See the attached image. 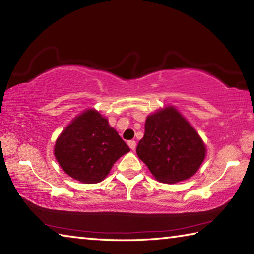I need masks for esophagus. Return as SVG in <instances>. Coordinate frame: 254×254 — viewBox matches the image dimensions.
<instances>
[{
  "mask_svg": "<svg viewBox=\"0 0 254 254\" xmlns=\"http://www.w3.org/2000/svg\"><path fill=\"white\" fill-rule=\"evenodd\" d=\"M127 144H128V147H130V149H131V150H135V147H136V142H135L134 140H131V141H128Z\"/></svg>",
  "mask_w": 254,
  "mask_h": 254,
  "instance_id": "34e87169",
  "label": "esophagus"
}]
</instances>
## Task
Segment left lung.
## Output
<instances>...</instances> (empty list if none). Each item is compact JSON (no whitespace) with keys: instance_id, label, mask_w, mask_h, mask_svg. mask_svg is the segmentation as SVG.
Segmentation results:
<instances>
[{"instance_id":"left-lung-1","label":"left lung","mask_w":254,"mask_h":254,"mask_svg":"<svg viewBox=\"0 0 254 254\" xmlns=\"http://www.w3.org/2000/svg\"><path fill=\"white\" fill-rule=\"evenodd\" d=\"M136 153L154 178L174 184L190 178L204 161L206 147L198 133L174 106L149 115Z\"/></svg>"}]
</instances>
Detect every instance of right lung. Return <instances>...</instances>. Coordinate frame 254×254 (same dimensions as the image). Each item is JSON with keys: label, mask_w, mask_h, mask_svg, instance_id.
I'll list each match as a JSON object with an SVG mask.
<instances>
[{"label": "right lung", "mask_w": 254, "mask_h": 254, "mask_svg": "<svg viewBox=\"0 0 254 254\" xmlns=\"http://www.w3.org/2000/svg\"><path fill=\"white\" fill-rule=\"evenodd\" d=\"M130 148L107 119L95 110H87L72 120L58 136L55 157L71 178L84 184L102 182L114 162Z\"/></svg>", "instance_id": "right-lung-1"}]
</instances>
